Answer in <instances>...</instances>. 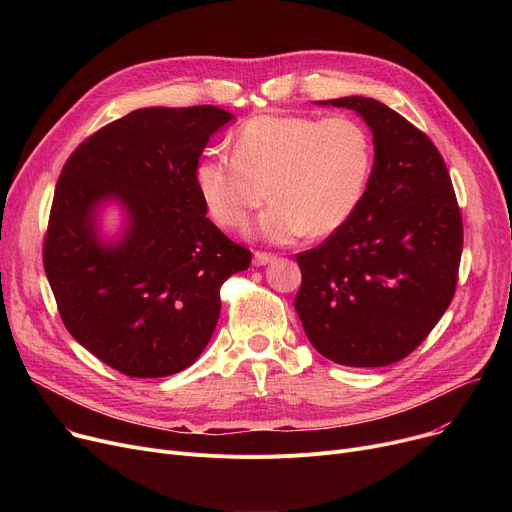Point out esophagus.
I'll return each mask as SVG.
<instances>
[{"instance_id": "34e87169", "label": "esophagus", "mask_w": 512, "mask_h": 512, "mask_svg": "<svg viewBox=\"0 0 512 512\" xmlns=\"http://www.w3.org/2000/svg\"><path fill=\"white\" fill-rule=\"evenodd\" d=\"M274 259H276L274 253H265V251H255V255H253V263L255 265H267V263L274 261Z\"/></svg>"}]
</instances>
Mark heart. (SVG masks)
Returning <instances> with one entry per match:
<instances>
[{"label": "heart", "mask_w": 512, "mask_h": 512, "mask_svg": "<svg viewBox=\"0 0 512 512\" xmlns=\"http://www.w3.org/2000/svg\"><path fill=\"white\" fill-rule=\"evenodd\" d=\"M371 161L369 134L353 118L270 114L240 126L234 155H205L195 180L211 218L224 228L245 224L272 195L259 232L286 242L307 232L328 236L351 220Z\"/></svg>", "instance_id": "1"}]
</instances>
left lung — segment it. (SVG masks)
Returning <instances> with one entry per match:
<instances>
[{
	"mask_svg": "<svg viewBox=\"0 0 512 512\" xmlns=\"http://www.w3.org/2000/svg\"><path fill=\"white\" fill-rule=\"evenodd\" d=\"M330 103L363 116L375 161L351 220L297 255L303 282L294 309L326 359L384 367L411 355L452 303L463 218L425 132L369 97Z\"/></svg>",
	"mask_w": 512,
	"mask_h": 512,
	"instance_id": "left-lung-1",
	"label": "left lung"
}]
</instances>
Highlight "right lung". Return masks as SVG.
<instances>
[{
	"instance_id": "obj_1",
	"label": "right lung",
	"mask_w": 512,
	"mask_h": 512,
	"mask_svg": "<svg viewBox=\"0 0 512 512\" xmlns=\"http://www.w3.org/2000/svg\"><path fill=\"white\" fill-rule=\"evenodd\" d=\"M232 120L215 105L145 107L93 132L62 168L43 267L66 330L128 378L191 367L220 317L222 284L251 263L207 218L195 170L211 134ZM127 205L129 230L103 248L94 209Z\"/></svg>"
}]
</instances>
